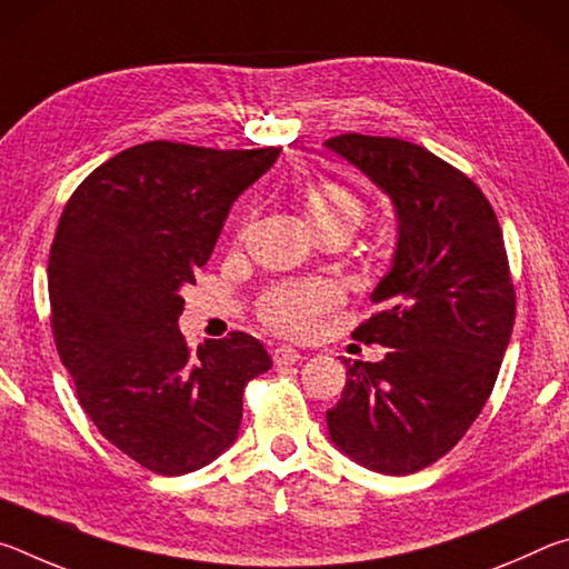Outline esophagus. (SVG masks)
I'll list each match as a JSON object with an SVG mask.
<instances>
[{
  "label": "esophagus",
  "instance_id": "34e87169",
  "mask_svg": "<svg viewBox=\"0 0 569 569\" xmlns=\"http://www.w3.org/2000/svg\"><path fill=\"white\" fill-rule=\"evenodd\" d=\"M298 361H301V353L291 349V346H278V349H273L276 369H286V366H293Z\"/></svg>",
  "mask_w": 569,
  "mask_h": 569
}]
</instances>
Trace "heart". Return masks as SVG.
<instances>
[{
    "instance_id": "obj_1",
    "label": "heart",
    "mask_w": 569,
    "mask_h": 569,
    "mask_svg": "<svg viewBox=\"0 0 569 569\" xmlns=\"http://www.w3.org/2000/svg\"><path fill=\"white\" fill-rule=\"evenodd\" d=\"M303 216L313 230L331 226H346L356 230L366 216L363 200L356 192L336 180L313 182L303 190ZM341 301L339 288L329 281L288 283L273 288L261 303V319L283 336H308L326 311Z\"/></svg>"
}]
</instances>
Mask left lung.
Wrapping results in <instances>:
<instances>
[{"mask_svg": "<svg viewBox=\"0 0 569 569\" xmlns=\"http://www.w3.org/2000/svg\"><path fill=\"white\" fill-rule=\"evenodd\" d=\"M391 198L399 238L391 271L353 331L381 361L346 363L326 423L346 457L381 475L435 465L479 417L515 326V283L492 206L475 180L427 148L346 132L326 140Z\"/></svg>", "mask_w": 569, "mask_h": 569, "instance_id": "1", "label": "left lung"}]
</instances>
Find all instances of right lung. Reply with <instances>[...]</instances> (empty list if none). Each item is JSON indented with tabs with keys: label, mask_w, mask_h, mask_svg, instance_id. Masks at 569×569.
<instances>
[{
	"label": "right lung",
	"mask_w": 569,
	"mask_h": 569,
	"mask_svg": "<svg viewBox=\"0 0 569 569\" xmlns=\"http://www.w3.org/2000/svg\"><path fill=\"white\" fill-rule=\"evenodd\" d=\"M278 156L142 142L94 168L62 210L47 266L57 353L100 435L156 475L223 455L246 383L273 366L243 331L190 353L178 319L180 288L208 263L233 200Z\"/></svg>",
	"instance_id": "obj_1"
}]
</instances>
